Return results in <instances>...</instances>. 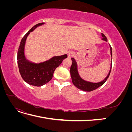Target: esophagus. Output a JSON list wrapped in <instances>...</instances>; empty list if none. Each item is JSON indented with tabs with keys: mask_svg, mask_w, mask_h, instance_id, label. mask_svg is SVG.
<instances>
[{
	"mask_svg": "<svg viewBox=\"0 0 132 132\" xmlns=\"http://www.w3.org/2000/svg\"><path fill=\"white\" fill-rule=\"evenodd\" d=\"M74 53L72 51H70L68 53V58H69L73 57L74 56Z\"/></svg>",
	"mask_w": 132,
	"mask_h": 132,
	"instance_id": "obj_1",
	"label": "esophagus"
}]
</instances>
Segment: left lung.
I'll list each match as a JSON object with an SVG mask.
<instances>
[{
    "instance_id": "obj_1",
    "label": "left lung",
    "mask_w": 132,
    "mask_h": 132,
    "mask_svg": "<svg viewBox=\"0 0 132 132\" xmlns=\"http://www.w3.org/2000/svg\"><path fill=\"white\" fill-rule=\"evenodd\" d=\"M102 36L103 37V38H102L103 40L107 42V39L105 36V35L104 34H102ZM110 50H111V54L112 56V47L110 45ZM71 61H72V64H71L70 67V75H71V80H72V82L73 83V84L77 87V88L80 89L82 91H91L97 89L98 87L102 86L103 84H104V83L106 81L107 79L109 77L112 67H111L110 70L106 77V78L103 80V81L99 82H97V83H93L91 82L86 81L80 77V76L78 72V70H77V62H75V60L73 58H71Z\"/></svg>"
}]
</instances>
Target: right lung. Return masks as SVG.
Segmentation results:
<instances>
[{"mask_svg": "<svg viewBox=\"0 0 132 132\" xmlns=\"http://www.w3.org/2000/svg\"><path fill=\"white\" fill-rule=\"evenodd\" d=\"M43 23H39L28 31L22 38L18 52V64L22 78L29 84L35 86H41L49 82L53 77L55 69L61 65L63 59L68 57L67 54L55 56L48 61L39 63H34L26 59L24 47L27 37L31 32Z\"/></svg>", "mask_w": 132, "mask_h": 132, "instance_id": "obj_1", "label": "right lung"}]
</instances>
